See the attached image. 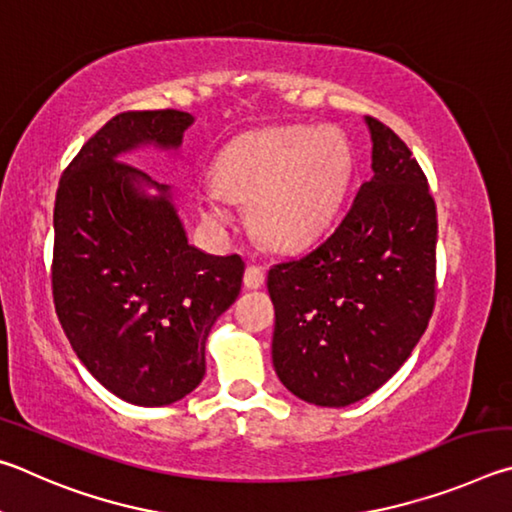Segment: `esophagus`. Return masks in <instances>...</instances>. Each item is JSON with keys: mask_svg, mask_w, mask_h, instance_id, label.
Returning a JSON list of instances; mask_svg holds the SVG:
<instances>
[{"mask_svg": "<svg viewBox=\"0 0 512 512\" xmlns=\"http://www.w3.org/2000/svg\"><path fill=\"white\" fill-rule=\"evenodd\" d=\"M245 288H251V290H256V288H261V285L265 283V270L261 265H247V270H245Z\"/></svg>", "mask_w": 512, "mask_h": 512, "instance_id": "1", "label": "esophagus"}]
</instances>
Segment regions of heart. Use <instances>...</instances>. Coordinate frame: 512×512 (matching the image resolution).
Masks as SVG:
<instances>
[{"instance_id": "1", "label": "heart", "mask_w": 512, "mask_h": 512, "mask_svg": "<svg viewBox=\"0 0 512 512\" xmlns=\"http://www.w3.org/2000/svg\"><path fill=\"white\" fill-rule=\"evenodd\" d=\"M353 155L335 128L281 125L231 141L213 164L215 191L247 204L249 227L274 249L315 240L333 218L351 179ZM204 218L227 222L217 193L204 197Z\"/></svg>"}]
</instances>
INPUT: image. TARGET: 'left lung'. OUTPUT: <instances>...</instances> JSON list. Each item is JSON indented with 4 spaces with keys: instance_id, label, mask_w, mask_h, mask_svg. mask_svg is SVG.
<instances>
[{
    "instance_id": "left-lung-1",
    "label": "left lung",
    "mask_w": 512,
    "mask_h": 512,
    "mask_svg": "<svg viewBox=\"0 0 512 512\" xmlns=\"http://www.w3.org/2000/svg\"><path fill=\"white\" fill-rule=\"evenodd\" d=\"M373 175L333 233L270 267L272 360L294 396L346 407L414 351L436 303V202L389 125L366 116Z\"/></svg>"
}]
</instances>
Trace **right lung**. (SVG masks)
Wrapping results in <instances>:
<instances>
[{"mask_svg":"<svg viewBox=\"0 0 512 512\" xmlns=\"http://www.w3.org/2000/svg\"><path fill=\"white\" fill-rule=\"evenodd\" d=\"M193 116L130 110L85 141L53 206L51 290L78 360L107 391L141 407L170 405L202 382L209 330L240 294L238 254L188 245L168 186L119 155L139 143L177 148Z\"/></svg>","mask_w":512,"mask_h":512,"instance_id":"obj_1","label":"right lung"}]
</instances>
